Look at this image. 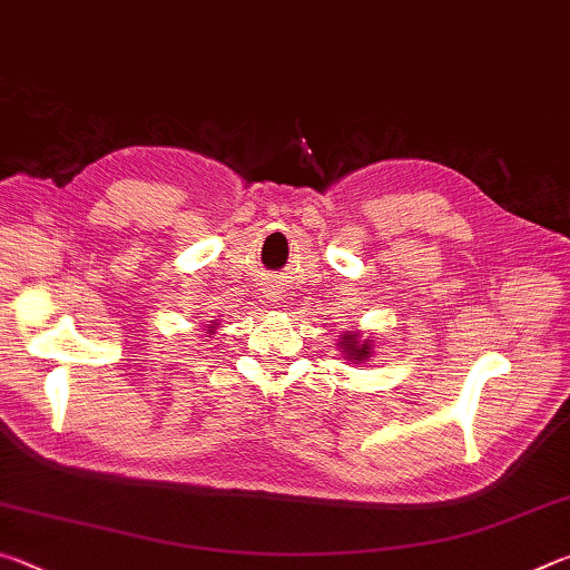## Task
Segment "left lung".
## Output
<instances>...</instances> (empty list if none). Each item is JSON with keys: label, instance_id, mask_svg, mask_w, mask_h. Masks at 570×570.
Returning a JSON list of instances; mask_svg holds the SVG:
<instances>
[{"label": "left lung", "instance_id": "obj_1", "mask_svg": "<svg viewBox=\"0 0 570 570\" xmlns=\"http://www.w3.org/2000/svg\"><path fill=\"white\" fill-rule=\"evenodd\" d=\"M340 346L342 352L346 354V360L354 362V364H362L372 356V340H360V332H344L340 336Z\"/></svg>", "mask_w": 570, "mask_h": 570}]
</instances>
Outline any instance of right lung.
I'll return each instance as SVG.
<instances>
[{
  "instance_id": "1",
  "label": "right lung",
  "mask_w": 570,
  "mask_h": 570,
  "mask_svg": "<svg viewBox=\"0 0 570 570\" xmlns=\"http://www.w3.org/2000/svg\"><path fill=\"white\" fill-rule=\"evenodd\" d=\"M208 334H216V322H214V324H210V326H208Z\"/></svg>"
}]
</instances>
